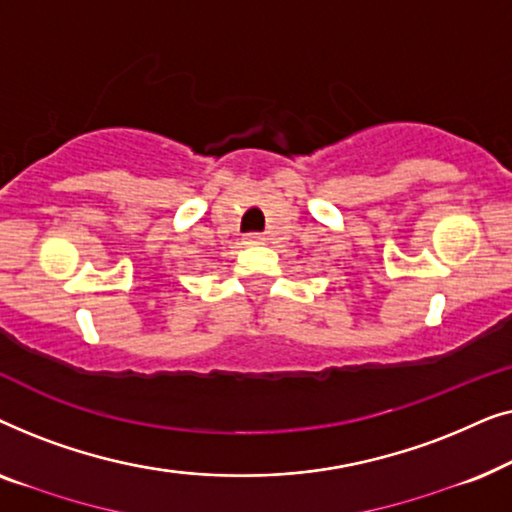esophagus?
<instances>
[{"mask_svg":"<svg viewBox=\"0 0 512 512\" xmlns=\"http://www.w3.org/2000/svg\"><path fill=\"white\" fill-rule=\"evenodd\" d=\"M265 237L261 233H249L244 235V244H249V247H256V244H263Z\"/></svg>","mask_w":512,"mask_h":512,"instance_id":"1","label":"esophagus"}]
</instances>
